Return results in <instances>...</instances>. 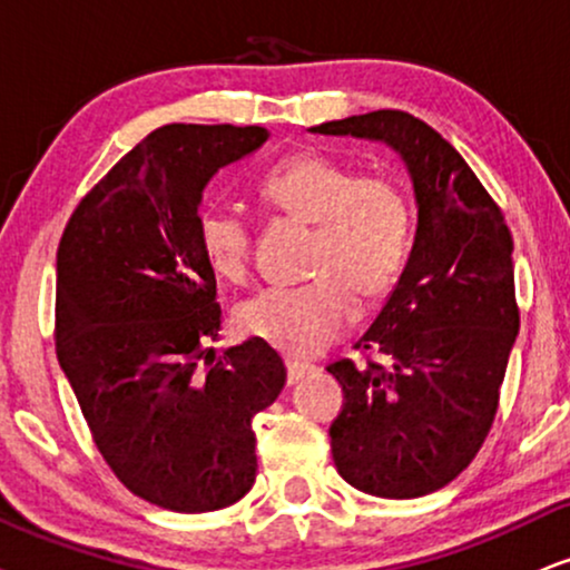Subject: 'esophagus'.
Wrapping results in <instances>:
<instances>
[{
  "mask_svg": "<svg viewBox=\"0 0 570 570\" xmlns=\"http://www.w3.org/2000/svg\"><path fill=\"white\" fill-rule=\"evenodd\" d=\"M313 371H315L313 365L302 363V360H292V357L286 360V379H289V384H299V381Z\"/></svg>",
  "mask_w": 570,
  "mask_h": 570,
  "instance_id": "1",
  "label": "esophagus"
}]
</instances>
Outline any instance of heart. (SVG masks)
Returning <instances> with one entry per match:
<instances>
[{"label": "heart", "mask_w": 570, "mask_h": 570, "mask_svg": "<svg viewBox=\"0 0 570 570\" xmlns=\"http://www.w3.org/2000/svg\"><path fill=\"white\" fill-rule=\"evenodd\" d=\"M273 210L315 223L305 286H268L236 309L247 336L286 355L313 357L357 318V297L392 289L410 249V202L392 178L363 173L321 153H297L273 165L261 181ZM197 242L218 278L249 271L252 228L236 210L210 205L197 215Z\"/></svg>", "instance_id": "obj_1"}]
</instances>
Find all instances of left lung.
I'll use <instances>...</instances> for the list:
<instances>
[{"mask_svg": "<svg viewBox=\"0 0 570 570\" xmlns=\"http://www.w3.org/2000/svg\"><path fill=\"white\" fill-rule=\"evenodd\" d=\"M309 134L386 144L413 181V249L355 344L384 363L328 365L344 389L328 434L347 484L389 500L423 497L468 468L492 429L518 336L513 239L476 173L413 115H352Z\"/></svg>", "mask_w": 570, "mask_h": 570, "instance_id": "8db88e82", "label": "left lung"}]
</instances>
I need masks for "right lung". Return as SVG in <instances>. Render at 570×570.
Segmentation results:
<instances>
[{"label":"right lung","mask_w":570,"mask_h":570,"mask_svg":"<svg viewBox=\"0 0 570 570\" xmlns=\"http://www.w3.org/2000/svg\"><path fill=\"white\" fill-rule=\"evenodd\" d=\"M268 136L263 126L157 128L86 194L57 249L60 368L115 476L176 513L249 492L252 417L286 384L284 360L255 336L199 365L223 323L197 242L202 191Z\"/></svg>","instance_id":"1"}]
</instances>
